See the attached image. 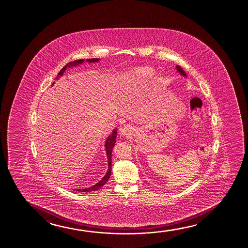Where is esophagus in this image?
Returning a JSON list of instances; mask_svg holds the SVG:
<instances>
[{"label":"esophagus","mask_w":248,"mask_h":248,"mask_svg":"<svg viewBox=\"0 0 248 248\" xmlns=\"http://www.w3.org/2000/svg\"><path fill=\"white\" fill-rule=\"evenodd\" d=\"M132 127L129 125V124H124V125L121 126L119 129V132L122 136H128L132 133Z\"/></svg>","instance_id":"1"}]
</instances>
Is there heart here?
<instances>
[{"label": "heart", "mask_w": 248, "mask_h": 248, "mask_svg": "<svg viewBox=\"0 0 248 248\" xmlns=\"http://www.w3.org/2000/svg\"><path fill=\"white\" fill-rule=\"evenodd\" d=\"M154 75V70L149 67L137 68L129 75L126 84L128 85H137L144 83Z\"/></svg>", "instance_id": "b5f03b06"}]
</instances>
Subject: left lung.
<instances>
[{
    "label": "left lung",
    "instance_id": "8db88e82",
    "mask_svg": "<svg viewBox=\"0 0 248 248\" xmlns=\"http://www.w3.org/2000/svg\"><path fill=\"white\" fill-rule=\"evenodd\" d=\"M177 70L180 72L181 75H185V76H186V73H185V72H184L183 70H182V68H180V66H177Z\"/></svg>",
    "mask_w": 248,
    "mask_h": 248
}]
</instances>
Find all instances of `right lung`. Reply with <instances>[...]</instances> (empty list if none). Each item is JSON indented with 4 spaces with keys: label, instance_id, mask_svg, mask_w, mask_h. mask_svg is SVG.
I'll return each instance as SVG.
<instances>
[{
    "label": "right lung",
    "instance_id": "1",
    "mask_svg": "<svg viewBox=\"0 0 248 248\" xmlns=\"http://www.w3.org/2000/svg\"><path fill=\"white\" fill-rule=\"evenodd\" d=\"M87 61L90 62H98L99 59L98 58H92V59H87ZM83 62H84L83 59H79V60H76V61L73 62H70V63H68V64L66 65V66H64L63 68H62L60 72L58 73V76H61V75H62V74H63L65 70H66L67 66L70 67L71 65H76L78 64V63H81ZM52 85H53V84H52ZM116 136H117V129H115L113 131H112V135L109 136L108 140H107V141H106V151H107V156H108V173H106V175L103 177V179H102L101 181H99L98 183L95 185V186H93L92 187H89L87 189L76 190L77 191L89 192V191H92V190H97L98 189H100L103 185H105V184L108 182V180H109L110 175H111V171H112V148H113V146L115 145Z\"/></svg>",
    "mask_w": 248,
    "mask_h": 248
}]
</instances>
